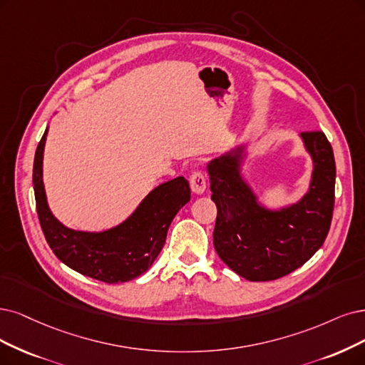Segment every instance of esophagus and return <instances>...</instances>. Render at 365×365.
<instances>
[{
  "label": "esophagus",
  "mask_w": 365,
  "mask_h": 365,
  "mask_svg": "<svg viewBox=\"0 0 365 365\" xmlns=\"http://www.w3.org/2000/svg\"><path fill=\"white\" fill-rule=\"evenodd\" d=\"M190 185H191L192 192L203 194L206 191V186H207L206 175L201 171H194L190 178Z\"/></svg>",
  "instance_id": "1"
}]
</instances>
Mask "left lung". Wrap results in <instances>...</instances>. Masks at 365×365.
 <instances>
[{
  "label": "left lung",
  "instance_id": "left-lung-1",
  "mask_svg": "<svg viewBox=\"0 0 365 365\" xmlns=\"http://www.w3.org/2000/svg\"><path fill=\"white\" fill-rule=\"evenodd\" d=\"M301 138L313 159L312 182L298 203L279 210L262 206L240 175L244 145L207 164L218 209L215 250L232 271L250 281H272L293 272L328 236L335 200L334 152L320 130L302 132Z\"/></svg>",
  "mask_w": 365,
  "mask_h": 365
}]
</instances>
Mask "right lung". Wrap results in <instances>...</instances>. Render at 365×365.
<instances>
[{"instance_id":"add662e5","label":"right lung","mask_w":365,"mask_h":365,"mask_svg":"<svg viewBox=\"0 0 365 365\" xmlns=\"http://www.w3.org/2000/svg\"><path fill=\"white\" fill-rule=\"evenodd\" d=\"M48 128L40 140L33 167V185L40 227L53 254L73 271L108 284L126 282L144 274L165 245L168 227L191 200L190 183L175 178L156 186L130 217L110 230L76 232L49 210L43 186V150Z\"/></svg>"}]
</instances>
